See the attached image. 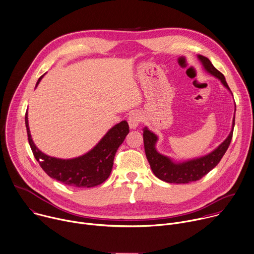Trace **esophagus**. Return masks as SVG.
I'll return each instance as SVG.
<instances>
[{
  "label": "esophagus",
  "mask_w": 254,
  "mask_h": 254,
  "mask_svg": "<svg viewBox=\"0 0 254 254\" xmlns=\"http://www.w3.org/2000/svg\"><path fill=\"white\" fill-rule=\"evenodd\" d=\"M141 122V114L138 112H133L129 115L128 117V123H129V127L131 129H136L138 127V125Z\"/></svg>",
  "instance_id": "esophagus-1"
}]
</instances>
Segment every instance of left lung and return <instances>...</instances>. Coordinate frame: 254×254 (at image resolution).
Instances as JSON below:
<instances>
[{"label": "left lung", "mask_w": 254, "mask_h": 254, "mask_svg": "<svg viewBox=\"0 0 254 254\" xmlns=\"http://www.w3.org/2000/svg\"><path fill=\"white\" fill-rule=\"evenodd\" d=\"M197 58L201 62L202 66H203L204 70L207 73H209L211 76L217 78L221 82V84L231 93L226 83L225 77L212 65L210 60L201 55H198ZM235 110H236V106L234 109V116L232 120L231 131L227 136V138L218 147L212 150L210 153L204 156L185 160V161H175L171 157H168L166 155L159 153L156 149L158 136L155 133L150 131L147 127H144L143 140H144L145 154L154 175L160 180L165 181L167 183H177V184L190 183L193 181H197L203 176H205L209 171H211L219 163V161L225 154V152L231 142L233 128H234V121H235Z\"/></svg>", "instance_id": "left-lung-1"}]
</instances>
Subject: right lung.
Masks as SVG:
<instances>
[{
  "label": "right lung",
  "mask_w": 254,
  "mask_h": 254,
  "mask_svg": "<svg viewBox=\"0 0 254 254\" xmlns=\"http://www.w3.org/2000/svg\"><path fill=\"white\" fill-rule=\"evenodd\" d=\"M44 77L41 76L36 88ZM28 140L36 160L42 169L53 179L74 187L90 188L103 183L112 171L113 161L119 146L129 133L127 121L114 125L87 153L71 159L51 157L38 149L35 145L28 121V111L25 116Z\"/></svg>",
  "instance_id": "obj_1"
}]
</instances>
